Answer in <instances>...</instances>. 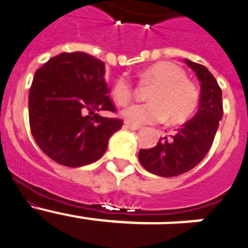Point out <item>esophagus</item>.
Returning <instances> with one entry per match:
<instances>
[{
	"label": "esophagus",
	"mask_w": 248,
	"mask_h": 248,
	"mask_svg": "<svg viewBox=\"0 0 248 248\" xmlns=\"http://www.w3.org/2000/svg\"><path fill=\"white\" fill-rule=\"evenodd\" d=\"M124 127H127V128H130V130H133V131H137V130H140V128H141L140 126L132 124H130V122H124Z\"/></svg>",
	"instance_id": "obj_1"
}]
</instances>
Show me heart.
<instances>
[{"instance_id":"heart-1","label":"heart","mask_w":248,"mask_h":248,"mask_svg":"<svg viewBox=\"0 0 248 248\" xmlns=\"http://www.w3.org/2000/svg\"><path fill=\"white\" fill-rule=\"evenodd\" d=\"M143 78L155 85L148 93L151 102L132 105L122 115L127 122L136 126L154 124L169 120L170 124H184L195 113L200 102L197 86L186 77V72L173 62L162 61L143 71ZM112 96L121 106L133 97V86L126 76L116 79Z\"/></svg>"}]
</instances>
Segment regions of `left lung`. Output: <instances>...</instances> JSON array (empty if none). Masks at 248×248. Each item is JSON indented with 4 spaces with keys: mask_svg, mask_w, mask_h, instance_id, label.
Wrapping results in <instances>:
<instances>
[{
    "mask_svg": "<svg viewBox=\"0 0 248 248\" xmlns=\"http://www.w3.org/2000/svg\"><path fill=\"white\" fill-rule=\"evenodd\" d=\"M201 81L199 111L170 137H161L155 147L140 150L141 165L161 177L182 175L199 165L210 151L223 115L222 91L214 75L200 63L186 60Z\"/></svg>",
    "mask_w": 248,
    "mask_h": 248,
    "instance_id": "obj_1",
    "label": "left lung"
}]
</instances>
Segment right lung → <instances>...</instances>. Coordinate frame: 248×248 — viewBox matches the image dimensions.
<instances>
[{"label": "right lung", "mask_w": 248, "mask_h": 248, "mask_svg": "<svg viewBox=\"0 0 248 248\" xmlns=\"http://www.w3.org/2000/svg\"><path fill=\"white\" fill-rule=\"evenodd\" d=\"M108 92L101 60L85 52L48 60L34 73L29 93L30 127L38 147L67 167L100 160L124 124L94 113L116 112Z\"/></svg>", "instance_id": "right-lung-1"}]
</instances>
